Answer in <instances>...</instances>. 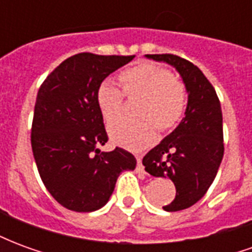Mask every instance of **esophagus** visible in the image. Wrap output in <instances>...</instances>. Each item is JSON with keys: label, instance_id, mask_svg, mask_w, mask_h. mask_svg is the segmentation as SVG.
Masks as SVG:
<instances>
[{"label": "esophagus", "instance_id": "1", "mask_svg": "<svg viewBox=\"0 0 252 252\" xmlns=\"http://www.w3.org/2000/svg\"><path fill=\"white\" fill-rule=\"evenodd\" d=\"M137 167L136 170L139 171V173H143V174H146V171H144V166H143L142 163V158L140 157H137Z\"/></svg>", "mask_w": 252, "mask_h": 252}]
</instances>
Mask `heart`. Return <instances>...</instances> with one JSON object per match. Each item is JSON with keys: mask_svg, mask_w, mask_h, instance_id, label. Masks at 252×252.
<instances>
[{"mask_svg": "<svg viewBox=\"0 0 252 252\" xmlns=\"http://www.w3.org/2000/svg\"><path fill=\"white\" fill-rule=\"evenodd\" d=\"M121 82L126 95H142L136 115L147 117L137 120H116L108 132L112 142L131 151H140L155 140L154 126L167 131L181 120L185 112L186 94L184 85L166 68L153 63H140L121 72ZM123 93L110 79L97 89V106L105 121H112L120 113ZM150 118L152 123L148 120Z\"/></svg>", "mask_w": 252, "mask_h": 252, "instance_id": "b5f03b06", "label": "heart"}]
</instances>
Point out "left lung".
Listing matches in <instances>:
<instances>
[{
	"label": "left lung",
	"instance_id": "obj_1",
	"mask_svg": "<svg viewBox=\"0 0 252 252\" xmlns=\"http://www.w3.org/2000/svg\"><path fill=\"white\" fill-rule=\"evenodd\" d=\"M146 58L174 67L188 93L185 117L143 158L148 174L174 182L177 194L164 211H182L204 197L220 167L224 155L221 106L211 82L193 63L171 54Z\"/></svg>",
	"mask_w": 252,
	"mask_h": 252
}]
</instances>
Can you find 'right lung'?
<instances>
[{"label": "right lung", "mask_w": 252, "mask_h": 252, "mask_svg": "<svg viewBox=\"0 0 252 252\" xmlns=\"http://www.w3.org/2000/svg\"><path fill=\"white\" fill-rule=\"evenodd\" d=\"M135 57L77 54L43 82L36 97L32 151L39 174L55 200L74 212H94L109 201L123 171L136 159L123 148L105 153L104 119L97 89Z\"/></svg>", "instance_id": "right-lung-1"}]
</instances>
